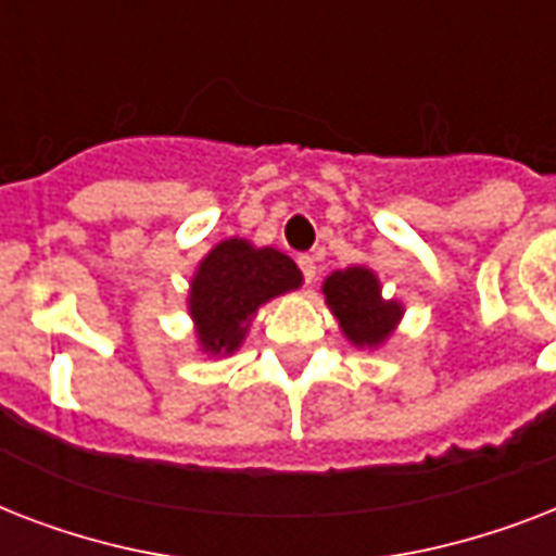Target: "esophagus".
<instances>
[{"instance_id":"esophagus-1","label":"esophagus","mask_w":556,"mask_h":556,"mask_svg":"<svg viewBox=\"0 0 556 556\" xmlns=\"http://www.w3.org/2000/svg\"><path fill=\"white\" fill-rule=\"evenodd\" d=\"M300 268H303L305 282L312 286L314 279H317V260H314V256H308V253H305V256H300Z\"/></svg>"}]
</instances>
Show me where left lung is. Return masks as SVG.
Wrapping results in <instances>:
<instances>
[{
	"mask_svg": "<svg viewBox=\"0 0 556 556\" xmlns=\"http://www.w3.org/2000/svg\"><path fill=\"white\" fill-rule=\"evenodd\" d=\"M323 296L343 338L355 349L375 352L395 334L397 323L404 320V303L387 300L378 274L366 265L331 270L323 279Z\"/></svg>",
	"mask_w": 556,
	"mask_h": 556,
	"instance_id": "8db88e82",
	"label": "left lung"
}]
</instances>
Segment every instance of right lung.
<instances>
[{
    "label": "right lung",
    "mask_w": 556,
    "mask_h": 556,
    "mask_svg": "<svg viewBox=\"0 0 556 556\" xmlns=\"http://www.w3.org/2000/svg\"><path fill=\"white\" fill-rule=\"evenodd\" d=\"M303 286V270L277 248H256L230 236L195 265L187 291V314L195 346L207 357L239 352L262 305Z\"/></svg>",
    "instance_id": "right-lung-1"
}]
</instances>
